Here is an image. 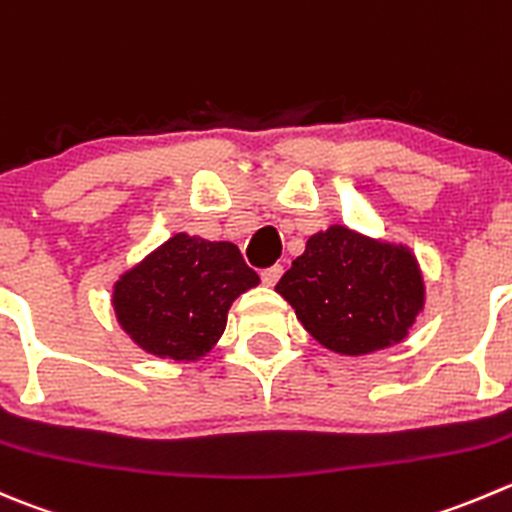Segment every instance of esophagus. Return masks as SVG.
Returning a JSON list of instances; mask_svg holds the SVG:
<instances>
[{
	"mask_svg": "<svg viewBox=\"0 0 512 512\" xmlns=\"http://www.w3.org/2000/svg\"><path fill=\"white\" fill-rule=\"evenodd\" d=\"M280 275H282V265H270V267H265V270L260 272V277H262V282H265V285H275L277 280H280Z\"/></svg>",
	"mask_w": 512,
	"mask_h": 512,
	"instance_id": "obj_1",
	"label": "esophagus"
}]
</instances>
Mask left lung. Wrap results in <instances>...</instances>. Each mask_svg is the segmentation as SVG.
I'll return each instance as SVG.
<instances>
[{"instance_id": "1", "label": "left lung", "mask_w": 512, "mask_h": 512, "mask_svg": "<svg viewBox=\"0 0 512 512\" xmlns=\"http://www.w3.org/2000/svg\"><path fill=\"white\" fill-rule=\"evenodd\" d=\"M275 290L320 345L342 355L395 345L423 307V277L410 250L340 225L312 235Z\"/></svg>"}]
</instances>
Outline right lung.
<instances>
[{"mask_svg": "<svg viewBox=\"0 0 512 512\" xmlns=\"http://www.w3.org/2000/svg\"><path fill=\"white\" fill-rule=\"evenodd\" d=\"M260 282L232 242L175 235L114 285L132 340L172 360H197L225 332L232 300Z\"/></svg>", "mask_w": 512, "mask_h": 512, "instance_id": "right-lung-1", "label": "right lung"}]
</instances>
